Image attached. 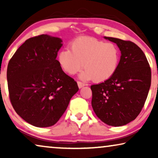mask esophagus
<instances>
[{"mask_svg":"<svg viewBox=\"0 0 158 158\" xmlns=\"http://www.w3.org/2000/svg\"><path fill=\"white\" fill-rule=\"evenodd\" d=\"M77 85H78L79 88H83V86H85V83H82V82H81V81H77Z\"/></svg>","mask_w":158,"mask_h":158,"instance_id":"obj_1","label":"esophagus"}]
</instances>
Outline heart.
Masks as SVG:
<instances>
[{"label":"heart","instance_id":"heart-1","mask_svg":"<svg viewBox=\"0 0 158 158\" xmlns=\"http://www.w3.org/2000/svg\"><path fill=\"white\" fill-rule=\"evenodd\" d=\"M120 60L119 49L115 44L94 37L77 38L70 49H63L58 55L62 70L74 75L83 67L85 70L80 77L99 83L109 79L117 70Z\"/></svg>","mask_w":158,"mask_h":158}]
</instances>
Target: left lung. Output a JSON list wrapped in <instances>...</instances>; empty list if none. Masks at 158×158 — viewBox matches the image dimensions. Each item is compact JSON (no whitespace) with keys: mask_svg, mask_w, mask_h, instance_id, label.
Returning <instances> with one entry per match:
<instances>
[{"mask_svg":"<svg viewBox=\"0 0 158 158\" xmlns=\"http://www.w3.org/2000/svg\"><path fill=\"white\" fill-rule=\"evenodd\" d=\"M121 51L117 70L103 83L92 85L91 104L105 124L120 127L135 120L141 112L151 85V69L146 56L130 41L106 37Z\"/></svg>","mask_w":158,"mask_h":158,"instance_id":"8db88e82","label":"left lung"}]
</instances>
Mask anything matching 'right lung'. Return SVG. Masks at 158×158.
Segmentation results:
<instances>
[{
	"mask_svg": "<svg viewBox=\"0 0 158 158\" xmlns=\"http://www.w3.org/2000/svg\"><path fill=\"white\" fill-rule=\"evenodd\" d=\"M62 42L47 34L29 38L8 62L10 103L17 114L34 127L55 124L79 90L56 60Z\"/></svg>",
	"mask_w": 158,
	"mask_h": 158,
	"instance_id": "obj_1",
	"label": "right lung"
}]
</instances>
